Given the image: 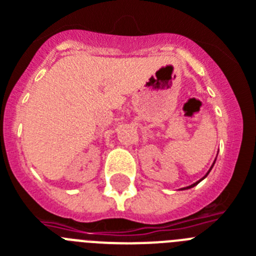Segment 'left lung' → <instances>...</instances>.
Masks as SVG:
<instances>
[{
  "instance_id": "left-lung-1",
  "label": "left lung",
  "mask_w": 256,
  "mask_h": 256,
  "mask_svg": "<svg viewBox=\"0 0 256 256\" xmlns=\"http://www.w3.org/2000/svg\"><path fill=\"white\" fill-rule=\"evenodd\" d=\"M212 166H214V165H212ZM211 169H212V168H211ZM211 169H210V170H208V173H210V172H211ZM208 173H207V174H208ZM207 174H206V176H204V177H203V178H206V177H207ZM203 178H202V180H203ZM202 180H200V181H202ZM200 181H198V182H195V184H191V186H188V188H194V186H196V184H199V182H200Z\"/></svg>"
}]
</instances>
